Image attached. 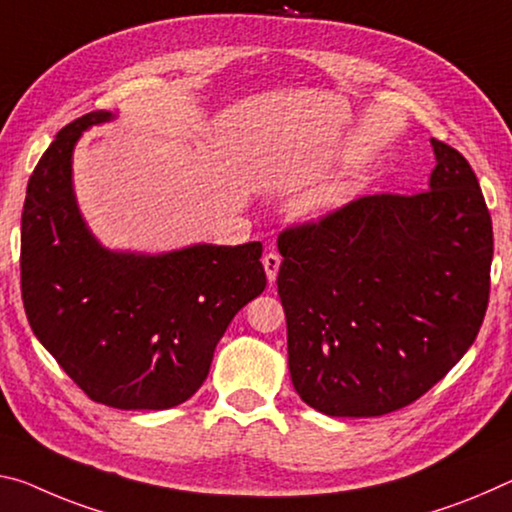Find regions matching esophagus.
Segmentation results:
<instances>
[{
    "instance_id": "esophagus-1",
    "label": "esophagus",
    "mask_w": 512,
    "mask_h": 512,
    "mask_svg": "<svg viewBox=\"0 0 512 512\" xmlns=\"http://www.w3.org/2000/svg\"><path fill=\"white\" fill-rule=\"evenodd\" d=\"M280 262H282V257L278 253H273V250H271V253L264 255L262 264H264V271H266V278H269V282H275V278H278Z\"/></svg>"
}]
</instances>
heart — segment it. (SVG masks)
Listing matches in <instances>:
<instances>
[{"label":"heart","instance_id":"heart-1","mask_svg":"<svg viewBox=\"0 0 512 512\" xmlns=\"http://www.w3.org/2000/svg\"><path fill=\"white\" fill-rule=\"evenodd\" d=\"M307 207H310V205H307Z\"/></svg>","mask_w":512,"mask_h":512}]
</instances>
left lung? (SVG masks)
<instances>
[{
  "mask_svg": "<svg viewBox=\"0 0 512 512\" xmlns=\"http://www.w3.org/2000/svg\"><path fill=\"white\" fill-rule=\"evenodd\" d=\"M431 145L426 191L364 196L278 239L291 383L323 415L405 408L481 330L492 218L469 161Z\"/></svg>",
  "mask_w": 512,
  "mask_h": 512,
  "instance_id": "1",
  "label": "left lung"
}]
</instances>
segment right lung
<instances>
[{"label": "right lung", "mask_w": 512, "mask_h": 512, "mask_svg": "<svg viewBox=\"0 0 512 512\" xmlns=\"http://www.w3.org/2000/svg\"><path fill=\"white\" fill-rule=\"evenodd\" d=\"M91 111L56 134L29 177L20 282L29 326L88 399L118 410H168L205 383L216 344L266 287L262 243L164 255L107 250L79 214L72 152Z\"/></svg>", "instance_id": "right-lung-1"}]
</instances>
